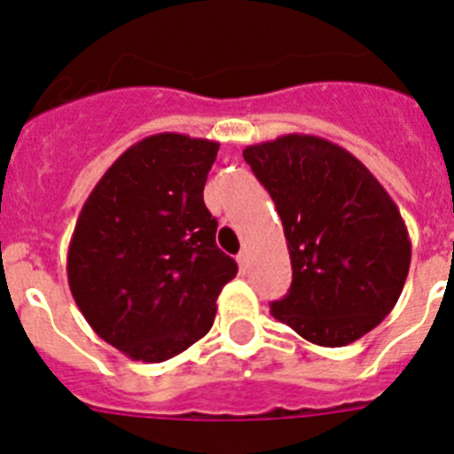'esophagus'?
I'll return each mask as SVG.
<instances>
[{
    "label": "esophagus",
    "instance_id": "obj_1",
    "mask_svg": "<svg viewBox=\"0 0 454 454\" xmlns=\"http://www.w3.org/2000/svg\"><path fill=\"white\" fill-rule=\"evenodd\" d=\"M236 262H239L240 268H246V266H247V252H246V250L240 252V254L236 256Z\"/></svg>",
    "mask_w": 454,
    "mask_h": 454
}]
</instances>
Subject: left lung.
<instances>
[{"instance_id":"obj_1","label":"left lung","mask_w":454,"mask_h":454,"mask_svg":"<svg viewBox=\"0 0 454 454\" xmlns=\"http://www.w3.org/2000/svg\"><path fill=\"white\" fill-rule=\"evenodd\" d=\"M243 159L282 218L293 282L277 320L323 348L382 323L398 302L411 240L398 207L355 154L309 134L247 145Z\"/></svg>"}]
</instances>
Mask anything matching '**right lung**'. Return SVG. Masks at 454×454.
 Returning <instances> with one entry per match:
<instances>
[{"label": "right lung", "instance_id": "obj_1", "mask_svg": "<svg viewBox=\"0 0 454 454\" xmlns=\"http://www.w3.org/2000/svg\"><path fill=\"white\" fill-rule=\"evenodd\" d=\"M218 143L184 134L138 140L102 175L67 247V284L95 334L159 364L202 339L239 266L215 246L202 191Z\"/></svg>", "mask_w": 454, "mask_h": 454}]
</instances>
